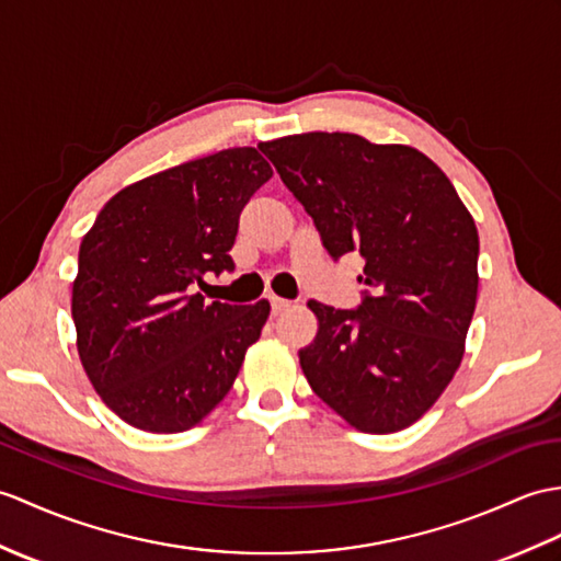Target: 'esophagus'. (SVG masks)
<instances>
[{
	"instance_id": "34e87169",
	"label": "esophagus",
	"mask_w": 561,
	"mask_h": 561,
	"mask_svg": "<svg viewBox=\"0 0 561 561\" xmlns=\"http://www.w3.org/2000/svg\"><path fill=\"white\" fill-rule=\"evenodd\" d=\"M270 304H272V316H279V312H284L291 306V301H286V298H279V296H270Z\"/></svg>"
}]
</instances>
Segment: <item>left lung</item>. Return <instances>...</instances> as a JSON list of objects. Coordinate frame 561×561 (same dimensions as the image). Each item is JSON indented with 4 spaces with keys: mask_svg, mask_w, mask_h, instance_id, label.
I'll return each mask as SVG.
<instances>
[{
    "mask_svg": "<svg viewBox=\"0 0 561 561\" xmlns=\"http://www.w3.org/2000/svg\"><path fill=\"white\" fill-rule=\"evenodd\" d=\"M336 260L363 257L356 310L318 301L308 385L360 430L413 425L459 370L478 298V229L442 169L411 146L310 131L257 146Z\"/></svg>",
    "mask_w": 561,
    "mask_h": 561,
    "instance_id": "1",
    "label": "left lung"
}]
</instances>
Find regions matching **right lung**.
Instances as JSON below:
<instances>
[{
    "mask_svg": "<svg viewBox=\"0 0 561 561\" xmlns=\"http://www.w3.org/2000/svg\"><path fill=\"white\" fill-rule=\"evenodd\" d=\"M270 176L255 148L219 150L122 188L83 237L71 291L78 356L128 425L184 433L237 380L270 304H205L195 284L233 270L239 215Z\"/></svg>",
    "mask_w": 561,
    "mask_h": 561,
    "instance_id": "obj_1",
    "label": "right lung"
}]
</instances>
